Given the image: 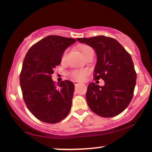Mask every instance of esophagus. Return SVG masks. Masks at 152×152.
<instances>
[{
    "mask_svg": "<svg viewBox=\"0 0 152 152\" xmlns=\"http://www.w3.org/2000/svg\"><path fill=\"white\" fill-rule=\"evenodd\" d=\"M73 83H74V84H75V86H77L78 84H80V83L79 82H77V81H74L73 82Z\"/></svg>",
    "mask_w": 152,
    "mask_h": 152,
    "instance_id": "34e87169",
    "label": "esophagus"
}]
</instances>
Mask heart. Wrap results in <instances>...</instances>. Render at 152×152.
Listing matches in <instances>:
<instances>
[{
	"label": "heart",
	"instance_id": "obj_1",
	"mask_svg": "<svg viewBox=\"0 0 152 152\" xmlns=\"http://www.w3.org/2000/svg\"><path fill=\"white\" fill-rule=\"evenodd\" d=\"M80 50L82 53V56L85 57L88 53H90L91 51H93L92 48L88 46L87 45H82L80 47ZM66 52H64L63 55H61V62L64 63L66 60ZM88 74V70L84 69V70H74L70 72V76L76 81H82L84 80L87 75Z\"/></svg>",
	"mask_w": 152,
	"mask_h": 152
}]
</instances>
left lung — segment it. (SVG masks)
Segmentation results:
<instances>
[{
	"label": "left lung",
	"mask_w": 152,
	"mask_h": 152,
	"mask_svg": "<svg viewBox=\"0 0 152 152\" xmlns=\"http://www.w3.org/2000/svg\"><path fill=\"white\" fill-rule=\"evenodd\" d=\"M77 40L95 50L97 59L93 77L104 81L103 86L94 82L88 86L86 98L89 108L103 118L119 115L132 101L136 83L130 54L111 37L97 36Z\"/></svg>",
	"instance_id": "left-lung-1"
}]
</instances>
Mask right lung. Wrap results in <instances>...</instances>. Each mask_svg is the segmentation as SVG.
<instances>
[{
	"mask_svg": "<svg viewBox=\"0 0 152 152\" xmlns=\"http://www.w3.org/2000/svg\"><path fill=\"white\" fill-rule=\"evenodd\" d=\"M75 41L50 35L33 45L24 58L20 74L23 97L29 111L41 122L57 123L70 111L73 83L64 80L55 84L52 74L66 49Z\"/></svg>",
	"mask_w": 152,
	"mask_h": 152,
	"instance_id": "right-lung-1",
	"label": "right lung"
}]
</instances>
